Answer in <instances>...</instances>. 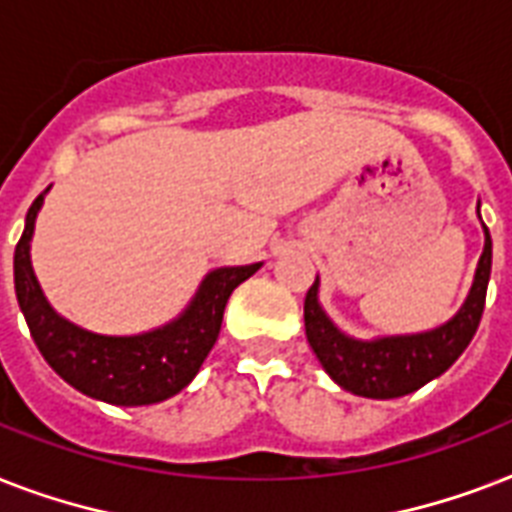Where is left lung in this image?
Wrapping results in <instances>:
<instances>
[{
    "label": "left lung",
    "instance_id": "left-lung-1",
    "mask_svg": "<svg viewBox=\"0 0 512 512\" xmlns=\"http://www.w3.org/2000/svg\"><path fill=\"white\" fill-rule=\"evenodd\" d=\"M486 231L484 255L478 260L476 281L468 300L449 324L422 332V335L382 337V340L361 342L345 337L327 319L319 305V279L305 295V335L313 353L327 369L329 377L340 388L364 398H398L420 390L438 374L462 356L473 335H476L481 316H484L486 287L492 273V236Z\"/></svg>",
    "mask_w": 512,
    "mask_h": 512
}]
</instances>
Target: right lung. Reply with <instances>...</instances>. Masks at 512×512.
I'll use <instances>...</instances> for the list:
<instances>
[{
  "instance_id": "add662e5",
  "label": "right lung",
  "mask_w": 512,
  "mask_h": 512,
  "mask_svg": "<svg viewBox=\"0 0 512 512\" xmlns=\"http://www.w3.org/2000/svg\"><path fill=\"white\" fill-rule=\"evenodd\" d=\"M44 193L28 207L26 228L15 247V295L44 361L71 388L106 404L146 406L180 393L215 345L231 292L260 263L209 273L183 316L167 327L135 337L92 335L52 311L31 268L28 244Z\"/></svg>"
}]
</instances>
